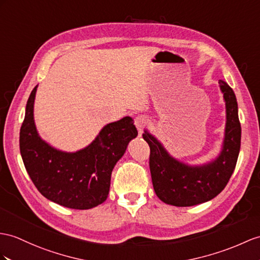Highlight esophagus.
<instances>
[{"instance_id":"esophagus-1","label":"esophagus","mask_w":260,"mask_h":260,"mask_svg":"<svg viewBox=\"0 0 260 260\" xmlns=\"http://www.w3.org/2000/svg\"><path fill=\"white\" fill-rule=\"evenodd\" d=\"M148 123V119L143 117V116H139L136 118L135 120V124L137 126V129L139 131V134H142L143 132V129L145 128V125H147Z\"/></svg>"}]
</instances>
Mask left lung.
<instances>
[{"mask_svg": "<svg viewBox=\"0 0 260 260\" xmlns=\"http://www.w3.org/2000/svg\"><path fill=\"white\" fill-rule=\"evenodd\" d=\"M226 123L219 153L202 164H188L172 156L157 138L145 129L143 139L150 147L152 184L157 198L166 204L186 207L205 203L217 196L235 170L240 150L242 128L238 105L232 88L219 80Z\"/></svg>", "mask_w": 260, "mask_h": 260, "instance_id": "left-lung-1", "label": "left lung"}]
</instances>
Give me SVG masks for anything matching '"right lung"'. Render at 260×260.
<instances>
[{
  "instance_id": "add662e5",
  "label": "right lung",
  "mask_w": 260,
  "mask_h": 260,
  "mask_svg": "<svg viewBox=\"0 0 260 260\" xmlns=\"http://www.w3.org/2000/svg\"><path fill=\"white\" fill-rule=\"evenodd\" d=\"M37 87L31 90L20 132L25 169L43 196L74 210H89L108 198L111 172L138 136L134 120L123 117L104 125L87 147L67 152L40 136L34 120Z\"/></svg>"
}]
</instances>
